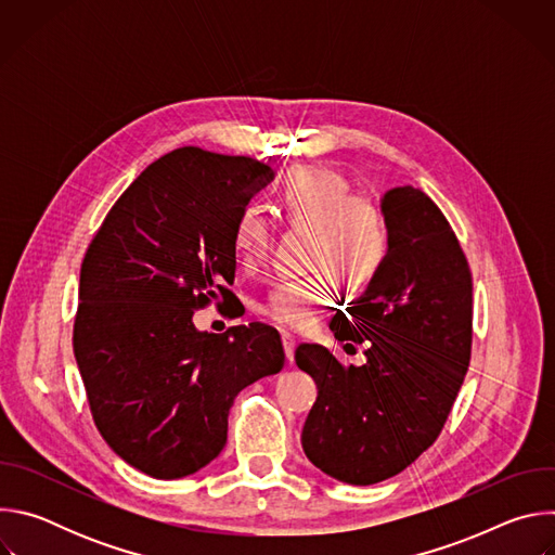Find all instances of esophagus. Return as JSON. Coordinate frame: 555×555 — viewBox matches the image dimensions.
<instances>
[{"label":"esophagus","mask_w":555,"mask_h":555,"mask_svg":"<svg viewBox=\"0 0 555 555\" xmlns=\"http://www.w3.org/2000/svg\"><path fill=\"white\" fill-rule=\"evenodd\" d=\"M283 349H285V358L292 364L294 362V349H296V340L292 336H283Z\"/></svg>","instance_id":"34e87169"}]
</instances>
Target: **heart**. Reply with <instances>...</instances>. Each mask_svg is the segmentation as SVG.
<instances>
[{"mask_svg":"<svg viewBox=\"0 0 555 555\" xmlns=\"http://www.w3.org/2000/svg\"><path fill=\"white\" fill-rule=\"evenodd\" d=\"M281 219L309 230L305 279L281 281L261 302V313L287 332H307L332 300L334 274L351 285L371 281L388 253L384 210L364 193H351L347 178L323 167L289 169L276 186ZM272 225L259 206H244L234 217L232 246L242 266L263 261Z\"/></svg>","mask_w":555,"mask_h":555,"instance_id":"b5f03b06","label":"heart"}]
</instances>
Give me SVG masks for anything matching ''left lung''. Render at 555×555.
Segmentation results:
<instances>
[{"mask_svg": "<svg viewBox=\"0 0 555 555\" xmlns=\"http://www.w3.org/2000/svg\"><path fill=\"white\" fill-rule=\"evenodd\" d=\"M388 253L334 336L364 343L366 362L343 366L321 345L296 364L319 386L302 450L330 477L373 486L409 467L439 437L472 351V274L454 230L420 189L382 197Z\"/></svg>", "mask_w": 555, "mask_h": 555, "instance_id": "left-lung-1", "label": "left lung"}]
</instances>
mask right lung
<instances>
[{"label": "right lung", "mask_w": 555, "mask_h": 555, "mask_svg": "<svg viewBox=\"0 0 555 555\" xmlns=\"http://www.w3.org/2000/svg\"><path fill=\"white\" fill-rule=\"evenodd\" d=\"M274 171L246 155L182 146L149 165L86 253L74 356L107 446L153 479H182L225 446L240 390L283 369L276 330L199 332L212 300L242 313L230 285L234 217Z\"/></svg>", "instance_id": "right-lung-1"}]
</instances>
